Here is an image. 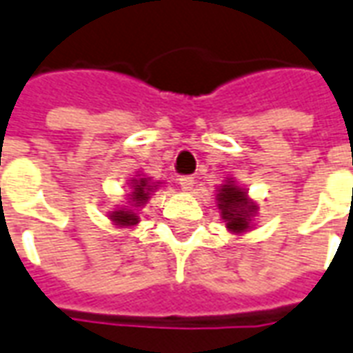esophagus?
Here are the masks:
<instances>
[{"label": "esophagus", "instance_id": "esophagus-1", "mask_svg": "<svg viewBox=\"0 0 353 353\" xmlns=\"http://www.w3.org/2000/svg\"><path fill=\"white\" fill-rule=\"evenodd\" d=\"M193 183H194L193 176L179 177V185H181V189H183V191H191V189H193Z\"/></svg>", "mask_w": 353, "mask_h": 353}]
</instances>
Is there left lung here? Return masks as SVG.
Masks as SVG:
<instances>
[{
  "label": "left lung",
  "mask_w": 353,
  "mask_h": 353,
  "mask_svg": "<svg viewBox=\"0 0 353 353\" xmlns=\"http://www.w3.org/2000/svg\"><path fill=\"white\" fill-rule=\"evenodd\" d=\"M218 206L221 210V218L228 221V228L235 233L246 231L250 214L256 210L252 202L246 199V193L233 183L221 185L218 193Z\"/></svg>",
  "instance_id": "8db88e82"
}]
</instances>
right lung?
<instances>
[{
  "mask_svg": "<svg viewBox=\"0 0 353 353\" xmlns=\"http://www.w3.org/2000/svg\"><path fill=\"white\" fill-rule=\"evenodd\" d=\"M149 191H151V185H149V179H134V201L137 202V206H141L143 202L149 199ZM110 218L114 219L120 225H135L137 223V216L134 212L130 210H117L110 214Z\"/></svg>",
  "mask_w": 353,
  "mask_h": 353,
  "instance_id": "1",
  "label": "right lung"
}]
</instances>
